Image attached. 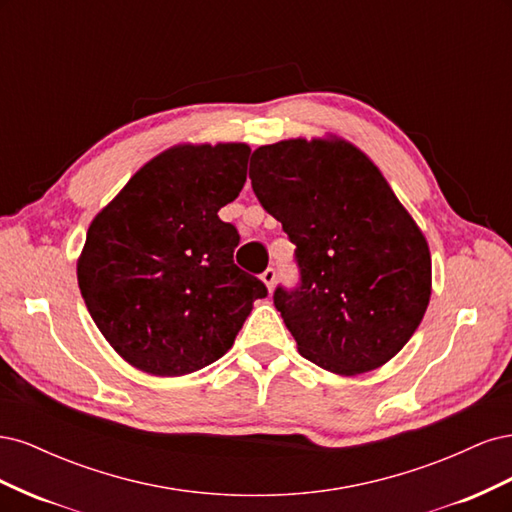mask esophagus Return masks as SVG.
Returning a JSON list of instances; mask_svg holds the SVG:
<instances>
[{
    "mask_svg": "<svg viewBox=\"0 0 512 512\" xmlns=\"http://www.w3.org/2000/svg\"><path fill=\"white\" fill-rule=\"evenodd\" d=\"M260 280L262 282H265V286L269 288V292L273 290V286H275V280H277V275H275V269H265V271H262V275H260Z\"/></svg>",
    "mask_w": 512,
    "mask_h": 512,
    "instance_id": "esophagus-1",
    "label": "esophagus"
}]
</instances>
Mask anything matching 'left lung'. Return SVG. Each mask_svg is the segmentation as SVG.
<instances>
[{
  "label": "left lung",
  "mask_w": 512,
  "mask_h": 512,
  "mask_svg": "<svg viewBox=\"0 0 512 512\" xmlns=\"http://www.w3.org/2000/svg\"><path fill=\"white\" fill-rule=\"evenodd\" d=\"M260 205L297 245V288L273 303L307 361L378 369L408 344L431 297L429 245L378 166L342 138H292L252 153Z\"/></svg>",
  "instance_id": "obj_1"
}]
</instances>
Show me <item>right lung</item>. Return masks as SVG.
Segmentation results:
<instances>
[{
    "label": "right lung",
    "instance_id": "add662e5",
    "mask_svg": "<svg viewBox=\"0 0 512 512\" xmlns=\"http://www.w3.org/2000/svg\"><path fill=\"white\" fill-rule=\"evenodd\" d=\"M243 143L179 145L149 160L87 230L79 288L121 359L183 376L224 356L256 299L235 265L239 232L218 218L247 177Z\"/></svg>",
    "mask_w": 512,
    "mask_h": 512
}]
</instances>
